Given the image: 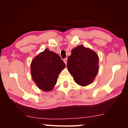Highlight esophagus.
I'll list each match as a JSON object with an SVG mask.
<instances>
[{
    "label": "esophagus",
    "mask_w": 128,
    "mask_h": 128,
    "mask_svg": "<svg viewBox=\"0 0 128 128\" xmlns=\"http://www.w3.org/2000/svg\"><path fill=\"white\" fill-rule=\"evenodd\" d=\"M67 60H68V59L66 58H64V64H67Z\"/></svg>",
    "instance_id": "obj_1"
}]
</instances>
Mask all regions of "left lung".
I'll use <instances>...</instances> for the list:
<instances>
[{"mask_svg":"<svg viewBox=\"0 0 128 128\" xmlns=\"http://www.w3.org/2000/svg\"><path fill=\"white\" fill-rule=\"evenodd\" d=\"M68 70L82 86L92 83L98 71V56L93 50L79 45L73 49L68 59Z\"/></svg>","mask_w":128,"mask_h":128,"instance_id":"left-lung-1","label":"left lung"}]
</instances>
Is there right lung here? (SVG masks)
<instances>
[{
	"label": "right lung",
	"mask_w": 128,
	"mask_h": 128,
	"mask_svg": "<svg viewBox=\"0 0 128 128\" xmlns=\"http://www.w3.org/2000/svg\"><path fill=\"white\" fill-rule=\"evenodd\" d=\"M65 66L58 54L46 49L31 62V76L38 88L48 92L55 86L59 74Z\"/></svg>",
	"instance_id": "1"
}]
</instances>
